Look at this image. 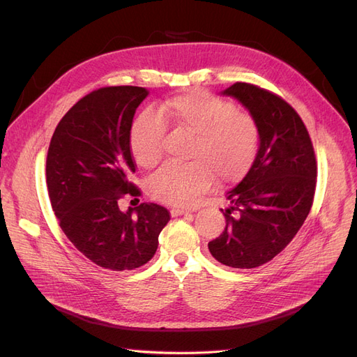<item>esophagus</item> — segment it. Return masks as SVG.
Wrapping results in <instances>:
<instances>
[{
  "instance_id": "esophagus-1",
  "label": "esophagus",
  "mask_w": 357,
  "mask_h": 357,
  "mask_svg": "<svg viewBox=\"0 0 357 357\" xmlns=\"http://www.w3.org/2000/svg\"><path fill=\"white\" fill-rule=\"evenodd\" d=\"M188 213H190V210H188V208H180V207L171 208V215H183V214H188Z\"/></svg>"
}]
</instances>
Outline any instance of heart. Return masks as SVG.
Listing matches in <instances>:
<instances>
[{"mask_svg":"<svg viewBox=\"0 0 357 357\" xmlns=\"http://www.w3.org/2000/svg\"><path fill=\"white\" fill-rule=\"evenodd\" d=\"M167 128L193 134L186 164L168 162L149 178L155 199L189 205L208 190L214 176L220 183L241 178L252 167L261 131L256 119L207 91L190 89L144 112L131 128L129 144L137 164L153 168L164 155Z\"/></svg>","mask_w":357,"mask_h":357,"instance_id":"obj_1","label":"heart"}]
</instances>
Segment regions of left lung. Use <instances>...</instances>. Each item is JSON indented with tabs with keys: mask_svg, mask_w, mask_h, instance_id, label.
Instances as JSON below:
<instances>
[{
	"mask_svg": "<svg viewBox=\"0 0 357 357\" xmlns=\"http://www.w3.org/2000/svg\"><path fill=\"white\" fill-rule=\"evenodd\" d=\"M223 93L256 119L261 146L247 176L226 193V226L208 248L220 264L250 269L273 261L304 225L314 201L317 160L305 123L282 96L244 82Z\"/></svg>",
	"mask_w": 357,
	"mask_h": 357,
	"instance_id": "8db88e82",
	"label": "left lung"
}]
</instances>
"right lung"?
Returning a JSON list of instances; mask_svg holds the SVG:
<instances>
[{
    "label": "right lung",
    "instance_id": "right-lung-1",
    "mask_svg": "<svg viewBox=\"0 0 357 357\" xmlns=\"http://www.w3.org/2000/svg\"><path fill=\"white\" fill-rule=\"evenodd\" d=\"M147 93L105 86L84 95L59 121L47 152V190L61 229L91 262L112 271L147 264L171 218L153 202L119 208L125 197L142 195L129 180L137 168L129 135Z\"/></svg>",
    "mask_w": 357,
    "mask_h": 357
}]
</instances>
